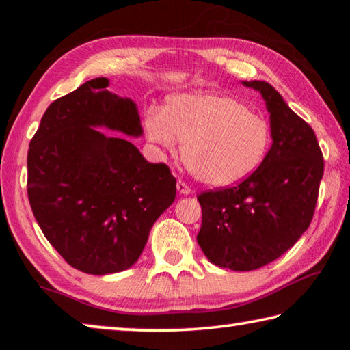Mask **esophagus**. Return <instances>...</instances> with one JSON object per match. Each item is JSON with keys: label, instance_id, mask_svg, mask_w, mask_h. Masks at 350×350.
<instances>
[{"label": "esophagus", "instance_id": "esophagus-1", "mask_svg": "<svg viewBox=\"0 0 350 350\" xmlns=\"http://www.w3.org/2000/svg\"><path fill=\"white\" fill-rule=\"evenodd\" d=\"M176 187H177V191H179L180 194H183V196H185V194L191 193V188H189L183 180H177V185Z\"/></svg>", "mask_w": 350, "mask_h": 350}]
</instances>
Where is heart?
I'll list each match as a JSON object with an SVG mask.
<instances>
[{"label":"heart","instance_id":"b5f03b06","mask_svg":"<svg viewBox=\"0 0 350 350\" xmlns=\"http://www.w3.org/2000/svg\"><path fill=\"white\" fill-rule=\"evenodd\" d=\"M148 139L173 150L183 142L182 157L198 180L230 187L245 179L267 156V118L227 94L193 92L171 97L167 108L146 111Z\"/></svg>","mask_w":350,"mask_h":350}]
</instances>
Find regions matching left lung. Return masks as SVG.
<instances>
[{"label":"left lung","instance_id":"obj_1","mask_svg":"<svg viewBox=\"0 0 350 350\" xmlns=\"http://www.w3.org/2000/svg\"><path fill=\"white\" fill-rule=\"evenodd\" d=\"M262 94L273 144L262 163L234 187L198 196L202 225L198 244L217 267H264L301 238L315 213L324 173L321 148L309 123L265 81H244Z\"/></svg>","mask_w":350,"mask_h":350}]
</instances>
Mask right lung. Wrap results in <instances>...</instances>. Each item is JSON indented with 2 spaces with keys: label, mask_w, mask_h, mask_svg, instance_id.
I'll list each match as a JSON object with an SVG mask.
<instances>
[{
  "label": "right lung",
  "mask_w": 350,
  "mask_h": 350,
  "mask_svg": "<svg viewBox=\"0 0 350 350\" xmlns=\"http://www.w3.org/2000/svg\"><path fill=\"white\" fill-rule=\"evenodd\" d=\"M90 80L49 105L27 152V196L41 232L63 259L90 275L126 270L157 217L174 202L176 179L125 137L144 133L137 106Z\"/></svg>",
  "instance_id": "right-lung-1"
}]
</instances>
